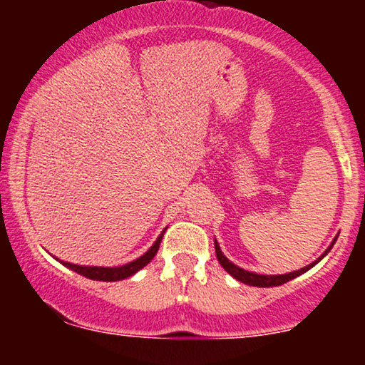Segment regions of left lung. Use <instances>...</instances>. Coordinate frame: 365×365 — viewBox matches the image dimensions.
I'll use <instances>...</instances> for the list:
<instances>
[{
	"instance_id": "obj_1",
	"label": "left lung",
	"mask_w": 365,
	"mask_h": 365,
	"mask_svg": "<svg viewBox=\"0 0 365 365\" xmlns=\"http://www.w3.org/2000/svg\"><path fill=\"white\" fill-rule=\"evenodd\" d=\"M336 238H338V237H334V240L331 242V245L328 247V249L324 250V252H322V255H321L319 259H316V261H314L312 264H309V266L302 267V269H297V271H293V273H287V274H257V273H250V271L242 269V267H238L237 264H233L232 261H228V257H225V254L221 252L220 244H217L216 240H215V249H216V257H217V261H220L221 266L225 267L226 273L232 274L233 278L238 279V282H242V283H245V284H250V287H262V288H267V287H279V284L290 282V279L297 278V276L304 274L305 271L311 269L312 266H316V264L319 262L321 259L324 257V255L329 252L331 247H333L334 242H336Z\"/></svg>"
}]
</instances>
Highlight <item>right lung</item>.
<instances>
[{
  "instance_id": "add662e5",
  "label": "right lung",
  "mask_w": 365,
  "mask_h": 365,
  "mask_svg": "<svg viewBox=\"0 0 365 365\" xmlns=\"http://www.w3.org/2000/svg\"><path fill=\"white\" fill-rule=\"evenodd\" d=\"M163 235H165V232L158 237V240L154 242L153 247H150V249L144 255H140V257L135 259V261L123 264V266L101 267V266H78V264L65 262V261H60V262L63 264V266L70 267V269L75 271V273L86 276V278H89V279H98V282H120V279H125V278H128V276L135 274L137 271L142 269L144 266H148V264L153 261L154 255H156L158 249H159V244H161V240H163Z\"/></svg>"
}]
</instances>
